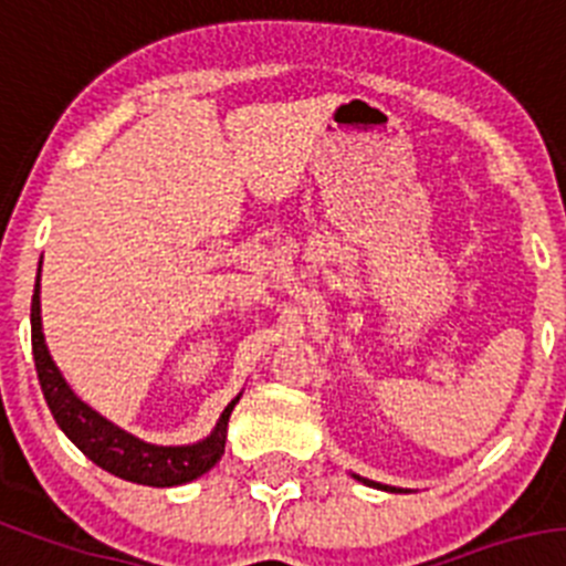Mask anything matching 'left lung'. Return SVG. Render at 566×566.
I'll use <instances>...</instances> for the list:
<instances>
[{"label":"left lung","mask_w":566,"mask_h":566,"mask_svg":"<svg viewBox=\"0 0 566 566\" xmlns=\"http://www.w3.org/2000/svg\"><path fill=\"white\" fill-rule=\"evenodd\" d=\"M361 483H367V485H376V489H385V491H396V489H387V485H378V483H370V480H365V476H359Z\"/></svg>","instance_id":"obj_1"}]
</instances>
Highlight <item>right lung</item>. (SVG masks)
<instances>
[{
    "label": "right lung",
    "instance_id": "right-lung-1",
    "mask_svg": "<svg viewBox=\"0 0 566 566\" xmlns=\"http://www.w3.org/2000/svg\"><path fill=\"white\" fill-rule=\"evenodd\" d=\"M41 272V269H39ZM30 328H33V359L35 373H39L41 392L46 398V407L53 412L55 423L64 429L66 438L81 449L92 463L106 469L108 474L123 476L128 483L154 485V489H168V485L190 483L212 465L219 463L224 454L227 440V421H230L232 407L230 403L221 415L219 427L207 440L193 446H154L143 443L134 434L123 432L114 423L95 412L92 407L81 401L64 376L59 373L55 361L50 359V350L44 345V334H41V303H39V283L33 292V305H30Z\"/></svg>",
    "mask_w": 566,
    "mask_h": 566
}]
</instances>
